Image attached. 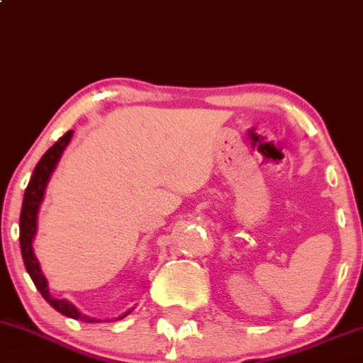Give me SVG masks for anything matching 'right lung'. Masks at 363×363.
<instances>
[{
	"instance_id": "1",
	"label": "right lung",
	"mask_w": 363,
	"mask_h": 363,
	"mask_svg": "<svg viewBox=\"0 0 363 363\" xmlns=\"http://www.w3.org/2000/svg\"><path fill=\"white\" fill-rule=\"evenodd\" d=\"M72 135L73 130H68L52 147L46 150V154H44V156L40 157V161L35 164L34 173H32L30 182H28L26 189V194H23L22 213H20V250H22V259L23 264H26L28 276L34 281L35 288H38L40 295L44 296V300H46L55 311H58L60 313H63V315L67 317H72V319L75 320H82V323H99L101 319H94V317L85 315V313L80 312L79 308H77L72 302H68V300L55 298V296L51 295L50 286H48V279L46 276L43 274L39 260L34 254V247H32L35 233H38V214L40 203L44 201L48 182H50L52 171H55L56 164H58L63 150L67 149L68 144H70ZM132 311L133 308H128L127 312L115 317V320L123 319V317H127Z\"/></svg>"
}]
</instances>
